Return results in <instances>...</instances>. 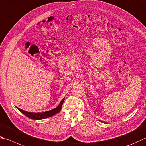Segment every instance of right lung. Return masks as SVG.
Instances as JSON below:
<instances>
[{
	"instance_id": "right-lung-1",
	"label": "right lung",
	"mask_w": 146,
	"mask_h": 146,
	"mask_svg": "<svg viewBox=\"0 0 146 146\" xmlns=\"http://www.w3.org/2000/svg\"><path fill=\"white\" fill-rule=\"evenodd\" d=\"M64 99H65V98H63L62 99V101H61L60 104H59V105L56 107V108L52 110L48 111L42 112V113H31V112H28V111H25L24 110H22L20 109L19 108H18V107H17V108L19 110L20 112H22L23 114L25 115V116L29 117V118L31 119H34V120L44 119L46 118H48V117L52 116V115H54L58 113V112L60 111L61 107H62V105H63Z\"/></svg>"
}]
</instances>
